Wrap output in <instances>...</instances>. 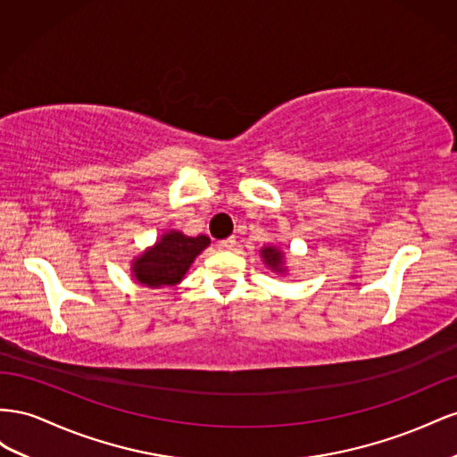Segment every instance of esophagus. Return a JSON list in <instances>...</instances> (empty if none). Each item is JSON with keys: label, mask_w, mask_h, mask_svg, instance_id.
<instances>
[{"label": "esophagus", "mask_w": 457, "mask_h": 457, "mask_svg": "<svg viewBox=\"0 0 457 457\" xmlns=\"http://www.w3.org/2000/svg\"><path fill=\"white\" fill-rule=\"evenodd\" d=\"M233 246H236V239H233V237H228L224 241H218V249L220 251H231Z\"/></svg>", "instance_id": "34e87169"}]
</instances>
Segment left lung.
<instances>
[{
  "mask_svg": "<svg viewBox=\"0 0 457 457\" xmlns=\"http://www.w3.org/2000/svg\"><path fill=\"white\" fill-rule=\"evenodd\" d=\"M260 258H262L266 268L279 273V276H285V273L289 271V268H287V264H285V253L281 249H278V246H273V245L262 246V249H260Z\"/></svg>",
  "mask_w": 457,
  "mask_h": 457,
  "instance_id": "8db88e82",
  "label": "left lung"
}]
</instances>
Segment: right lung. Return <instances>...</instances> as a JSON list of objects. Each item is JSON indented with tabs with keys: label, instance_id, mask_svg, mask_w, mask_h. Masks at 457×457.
I'll return each instance as SVG.
<instances>
[{
	"label": "right lung",
	"instance_id": "right-lung-1",
	"mask_svg": "<svg viewBox=\"0 0 457 457\" xmlns=\"http://www.w3.org/2000/svg\"><path fill=\"white\" fill-rule=\"evenodd\" d=\"M208 245L211 239L206 236L189 237L184 231L170 229L132 260L129 271L136 283L149 289L176 287Z\"/></svg>",
	"mask_w": 457,
	"mask_h": 457
}]
</instances>
